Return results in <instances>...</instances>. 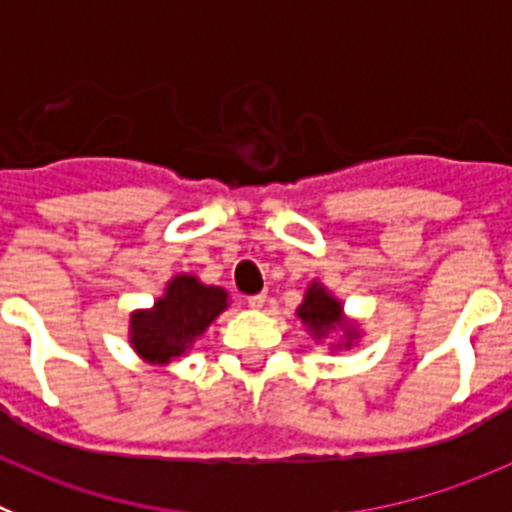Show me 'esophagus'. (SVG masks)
<instances>
[{
    "mask_svg": "<svg viewBox=\"0 0 512 512\" xmlns=\"http://www.w3.org/2000/svg\"><path fill=\"white\" fill-rule=\"evenodd\" d=\"M266 305V295H253L248 297V307H253V310H261V307Z\"/></svg>",
    "mask_w": 512,
    "mask_h": 512,
    "instance_id": "1",
    "label": "esophagus"
}]
</instances>
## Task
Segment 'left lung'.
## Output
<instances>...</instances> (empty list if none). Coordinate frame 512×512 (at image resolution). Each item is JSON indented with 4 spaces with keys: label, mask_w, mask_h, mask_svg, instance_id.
Returning a JSON list of instances; mask_svg holds the SVG:
<instances>
[{
    "label": "left lung",
    "mask_w": 512,
    "mask_h": 512,
    "mask_svg": "<svg viewBox=\"0 0 512 512\" xmlns=\"http://www.w3.org/2000/svg\"><path fill=\"white\" fill-rule=\"evenodd\" d=\"M297 318L307 325V330H310L315 338L328 336L333 328H341L348 336V343H351V338L356 336V330L348 328V325L343 323L341 302H338L333 295H328L323 284L318 282L310 284V289H307L305 302L297 307Z\"/></svg>",
    "instance_id": "left-lung-1"
}]
</instances>
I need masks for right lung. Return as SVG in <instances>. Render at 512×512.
I'll list each match as a JSON object with an SVG mask.
<instances>
[{"mask_svg":"<svg viewBox=\"0 0 512 512\" xmlns=\"http://www.w3.org/2000/svg\"><path fill=\"white\" fill-rule=\"evenodd\" d=\"M225 307V289L207 287L197 277L179 274L151 310H138L130 318V343L151 364H169L205 333Z\"/></svg>","mask_w":512,"mask_h":512,"instance_id":"obj_1","label":"right lung"}]
</instances>
